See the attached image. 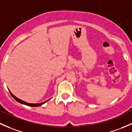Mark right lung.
I'll use <instances>...</instances> for the list:
<instances>
[{"label": "right lung", "instance_id": "add662e5", "mask_svg": "<svg viewBox=\"0 0 132 132\" xmlns=\"http://www.w3.org/2000/svg\"><path fill=\"white\" fill-rule=\"evenodd\" d=\"M10 93H11V95L13 96V97L15 99V100H16V101L18 102H20V103H21V104H25V105H28V106H31V107H38V106H40V105H43V104H44V103H45L46 102H46H43V103H39V104H29V103L25 102L23 101V100H20V99H19V98H16V96H14V95H13L12 94V93H11V92H10Z\"/></svg>", "mask_w": 132, "mask_h": 132}]
</instances>
